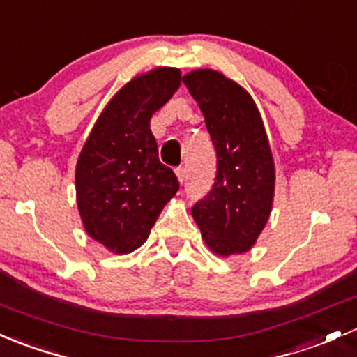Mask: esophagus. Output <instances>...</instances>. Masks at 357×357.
Here are the masks:
<instances>
[{
  "instance_id": "obj_1",
  "label": "esophagus",
  "mask_w": 357,
  "mask_h": 357,
  "mask_svg": "<svg viewBox=\"0 0 357 357\" xmlns=\"http://www.w3.org/2000/svg\"><path fill=\"white\" fill-rule=\"evenodd\" d=\"M175 175H177V178H178V182H183V180H185V168L183 167H178L177 170H175Z\"/></svg>"
}]
</instances>
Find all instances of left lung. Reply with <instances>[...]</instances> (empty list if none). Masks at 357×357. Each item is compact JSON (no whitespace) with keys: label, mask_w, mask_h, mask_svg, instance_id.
I'll use <instances>...</instances> for the list:
<instances>
[{"label":"left lung","mask_w":357,"mask_h":357,"mask_svg":"<svg viewBox=\"0 0 357 357\" xmlns=\"http://www.w3.org/2000/svg\"><path fill=\"white\" fill-rule=\"evenodd\" d=\"M199 105L216 151V177L194 204V222L218 256L248 252L263 232L275 196V163L263 119L251 94L211 68L183 75Z\"/></svg>","instance_id":"obj_1"}]
</instances>
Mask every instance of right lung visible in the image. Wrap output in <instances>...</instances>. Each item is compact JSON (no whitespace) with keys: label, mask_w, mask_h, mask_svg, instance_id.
I'll use <instances>...</instances> for the list:
<instances>
[{"label":"right lung","mask_w":357,"mask_h":357,"mask_svg":"<svg viewBox=\"0 0 357 357\" xmlns=\"http://www.w3.org/2000/svg\"><path fill=\"white\" fill-rule=\"evenodd\" d=\"M180 70L135 75L109 99L75 168L77 206L89 237L113 255H128L149 237L178 180L158 160L151 116L175 94Z\"/></svg>","instance_id":"add662e5"}]
</instances>
